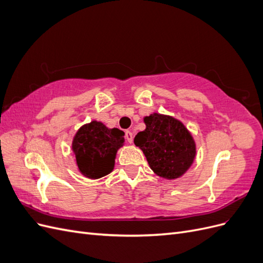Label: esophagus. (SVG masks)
Wrapping results in <instances>:
<instances>
[{
	"label": "esophagus",
	"instance_id": "1",
	"mask_svg": "<svg viewBox=\"0 0 263 263\" xmlns=\"http://www.w3.org/2000/svg\"><path fill=\"white\" fill-rule=\"evenodd\" d=\"M125 137H126V140L129 142V144H132L133 142V139H134V136H133V133L129 132V130H126L125 133Z\"/></svg>",
	"mask_w": 263,
	"mask_h": 263
}]
</instances>
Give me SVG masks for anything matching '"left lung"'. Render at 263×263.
<instances>
[{
  "mask_svg": "<svg viewBox=\"0 0 263 263\" xmlns=\"http://www.w3.org/2000/svg\"><path fill=\"white\" fill-rule=\"evenodd\" d=\"M146 129L134 139L157 176L173 180L182 177L196 156V146L186 127L169 115L150 114L144 118Z\"/></svg>",
  "mask_w": 263,
  "mask_h": 263,
  "instance_id": "left-lung-1",
  "label": "left lung"
}]
</instances>
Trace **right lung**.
<instances>
[{
	"label": "right lung",
	"instance_id": "right-lung-1",
	"mask_svg": "<svg viewBox=\"0 0 263 263\" xmlns=\"http://www.w3.org/2000/svg\"><path fill=\"white\" fill-rule=\"evenodd\" d=\"M124 135L97 121L80 127L72 141L79 171L89 179H100L112 172L117 150L124 145Z\"/></svg>",
	"mask_w": 263,
	"mask_h": 263
}]
</instances>
